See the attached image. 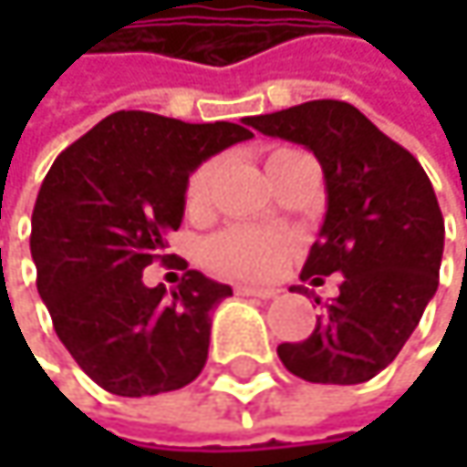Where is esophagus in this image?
I'll return each mask as SVG.
<instances>
[{
	"instance_id": "1",
	"label": "esophagus",
	"mask_w": 467,
	"mask_h": 467,
	"mask_svg": "<svg viewBox=\"0 0 467 467\" xmlns=\"http://www.w3.org/2000/svg\"><path fill=\"white\" fill-rule=\"evenodd\" d=\"M237 295H245V297H259V300H270L278 295V289L273 286H237Z\"/></svg>"
}]
</instances>
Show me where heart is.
Segmentation results:
<instances>
[{
    "label": "heart",
    "mask_w": 467,
    "mask_h": 467,
    "mask_svg": "<svg viewBox=\"0 0 467 467\" xmlns=\"http://www.w3.org/2000/svg\"><path fill=\"white\" fill-rule=\"evenodd\" d=\"M286 150L289 148L273 150L267 159V167ZM219 175H222L219 159H208L192 172L186 183L189 211L200 213L211 205ZM286 256H289V240L284 234L256 230V227H230L205 243V265L224 278H240V281L273 278L284 267Z\"/></svg>",
    "instance_id": "b5f03b06"
}]
</instances>
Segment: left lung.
<instances>
[{"mask_svg": "<svg viewBox=\"0 0 467 467\" xmlns=\"http://www.w3.org/2000/svg\"><path fill=\"white\" fill-rule=\"evenodd\" d=\"M245 124L300 142L319 159L327 213L300 278L322 284V275L343 273L340 295L317 329L281 343L278 357L311 384L370 381L400 354L438 289L443 216L432 183L414 153L340 99L303 102Z\"/></svg>", "mask_w": 467, "mask_h": 467, "instance_id": "left-lung-1", "label": "left lung"}]
</instances>
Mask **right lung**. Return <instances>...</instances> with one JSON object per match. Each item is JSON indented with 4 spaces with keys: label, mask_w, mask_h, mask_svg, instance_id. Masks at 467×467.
I'll list each match as a JSON object with an SVG mask.
<instances>
[{
    "label": "right lung",
    "mask_w": 467,
    "mask_h": 467,
    "mask_svg": "<svg viewBox=\"0 0 467 467\" xmlns=\"http://www.w3.org/2000/svg\"><path fill=\"white\" fill-rule=\"evenodd\" d=\"M248 138L251 130L230 121L119 110L47 170L29 240L37 292L58 340L102 389L145 398L202 373L211 311L233 289L187 270L167 296L161 285L145 287L141 270L153 261L186 269L167 254V234L181 227L189 175Z\"/></svg>",
    "instance_id": "right-lung-1"
}]
</instances>
